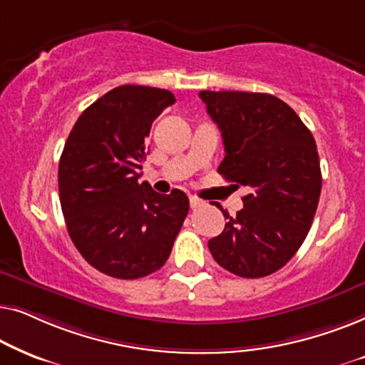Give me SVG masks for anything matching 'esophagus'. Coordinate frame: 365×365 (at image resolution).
Returning a JSON list of instances; mask_svg holds the SVG:
<instances>
[{"mask_svg": "<svg viewBox=\"0 0 365 365\" xmlns=\"http://www.w3.org/2000/svg\"><path fill=\"white\" fill-rule=\"evenodd\" d=\"M189 204H191L192 209H197V207L204 206V201H202V199L196 197V196H189Z\"/></svg>", "mask_w": 365, "mask_h": 365, "instance_id": "esophagus-1", "label": "esophagus"}]
</instances>
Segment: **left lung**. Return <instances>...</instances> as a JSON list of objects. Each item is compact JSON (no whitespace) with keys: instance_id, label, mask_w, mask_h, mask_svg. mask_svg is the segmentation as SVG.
Segmentation results:
<instances>
[{"instance_id":"1","label":"left lung","mask_w":365,"mask_h":365,"mask_svg":"<svg viewBox=\"0 0 365 365\" xmlns=\"http://www.w3.org/2000/svg\"><path fill=\"white\" fill-rule=\"evenodd\" d=\"M224 141L217 173L247 187L244 207L207 242L214 261L239 277L276 272L302 246L321 196L312 133L296 111L266 93L201 91ZM221 207V204H216Z\"/></svg>"}]
</instances>
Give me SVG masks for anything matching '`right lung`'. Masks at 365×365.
<instances>
[{
  "mask_svg": "<svg viewBox=\"0 0 365 365\" xmlns=\"http://www.w3.org/2000/svg\"><path fill=\"white\" fill-rule=\"evenodd\" d=\"M174 103L168 89L118 86L84 109L64 144L58 186L69 237L106 276L139 279L161 269L187 216L182 191L158 194L139 182L144 139Z\"/></svg>",
  "mask_w": 365,
  "mask_h": 365,
  "instance_id": "1",
  "label": "right lung"
}]
</instances>
